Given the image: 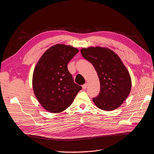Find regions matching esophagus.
Masks as SVG:
<instances>
[{"instance_id": "1", "label": "esophagus", "mask_w": 154, "mask_h": 154, "mask_svg": "<svg viewBox=\"0 0 154 154\" xmlns=\"http://www.w3.org/2000/svg\"><path fill=\"white\" fill-rule=\"evenodd\" d=\"M87 86H88V84L86 83V84H85V85H83L82 86V88H83V89H85L87 88Z\"/></svg>"}]
</instances>
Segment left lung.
Here are the masks:
<instances>
[{"instance_id": "8db88e82", "label": "left lung", "mask_w": 154, "mask_h": 154, "mask_svg": "<svg viewBox=\"0 0 154 154\" xmlns=\"http://www.w3.org/2000/svg\"><path fill=\"white\" fill-rule=\"evenodd\" d=\"M81 53L94 67L101 89L93 101L99 109L109 111L119 107L129 96L131 79L119 57L112 50L99 47L83 48Z\"/></svg>"}]
</instances>
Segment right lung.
<instances>
[{
	"label": "right lung",
	"instance_id": "add662e5",
	"mask_svg": "<svg viewBox=\"0 0 154 154\" xmlns=\"http://www.w3.org/2000/svg\"><path fill=\"white\" fill-rule=\"evenodd\" d=\"M79 50L57 44L45 51L36 65L32 85L34 94L48 112H62L72 104L82 87L76 84L67 66Z\"/></svg>",
	"mask_w": 154,
	"mask_h": 154
}]
</instances>
